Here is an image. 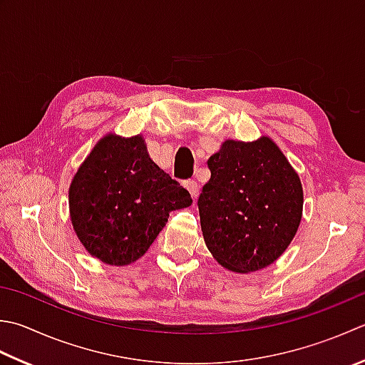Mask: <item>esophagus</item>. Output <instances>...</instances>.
Wrapping results in <instances>:
<instances>
[{"label": "esophagus", "instance_id": "obj_1", "mask_svg": "<svg viewBox=\"0 0 365 365\" xmlns=\"http://www.w3.org/2000/svg\"><path fill=\"white\" fill-rule=\"evenodd\" d=\"M185 188L190 191L191 197L196 199V196H197V183H196V180H187V182H185Z\"/></svg>", "mask_w": 365, "mask_h": 365}]
</instances>
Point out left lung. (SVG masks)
Masks as SVG:
<instances>
[{
	"instance_id": "1",
	"label": "left lung",
	"mask_w": 365,
	"mask_h": 365,
	"mask_svg": "<svg viewBox=\"0 0 365 365\" xmlns=\"http://www.w3.org/2000/svg\"><path fill=\"white\" fill-rule=\"evenodd\" d=\"M197 199L205 245L221 266L248 274L277 261L301 225L304 191L275 142L227 139L209 161Z\"/></svg>"
}]
</instances>
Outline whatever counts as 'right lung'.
Returning <instances> with one entry per match:
<instances>
[{"mask_svg":"<svg viewBox=\"0 0 365 365\" xmlns=\"http://www.w3.org/2000/svg\"><path fill=\"white\" fill-rule=\"evenodd\" d=\"M191 202L190 192L150 158L140 134H106L69 187L71 223L78 240L110 266H128L144 256L169 212Z\"/></svg>","mask_w":365,"mask_h":365,"instance_id":"right-lung-1","label":"right lung"}]
</instances>
